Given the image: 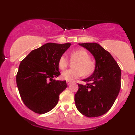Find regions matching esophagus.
<instances>
[{"mask_svg":"<svg viewBox=\"0 0 135 135\" xmlns=\"http://www.w3.org/2000/svg\"><path fill=\"white\" fill-rule=\"evenodd\" d=\"M67 84H68V85H69L71 84V82H69V81H67Z\"/></svg>","mask_w":135,"mask_h":135,"instance_id":"obj_1","label":"esophagus"}]
</instances>
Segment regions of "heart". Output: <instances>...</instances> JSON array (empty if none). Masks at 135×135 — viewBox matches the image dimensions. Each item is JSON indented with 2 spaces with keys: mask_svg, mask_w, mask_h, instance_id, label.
Wrapping results in <instances>:
<instances>
[{
  "mask_svg": "<svg viewBox=\"0 0 135 135\" xmlns=\"http://www.w3.org/2000/svg\"><path fill=\"white\" fill-rule=\"evenodd\" d=\"M90 56L85 49H79L74 50L70 55V58L72 61H75L73 67L74 69L65 70L61 74L62 80L73 82L79 77L84 75L91 74L95 71V61L90 58ZM69 60L65 54L61 55L59 59L58 65L60 69H63L69 64Z\"/></svg>",
  "mask_w": 135,
  "mask_h": 135,
  "instance_id": "obj_1",
  "label": "heart"
}]
</instances>
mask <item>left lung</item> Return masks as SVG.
Wrapping results in <instances>:
<instances>
[{"mask_svg":"<svg viewBox=\"0 0 135 135\" xmlns=\"http://www.w3.org/2000/svg\"><path fill=\"white\" fill-rule=\"evenodd\" d=\"M79 45L93 55L96 66L93 74L83 80L86 84H78L79 90L74 96L75 106L86 117H99L111 108L119 95L121 70L109 52L98 44Z\"/></svg>","mask_w":135,"mask_h":135,"instance_id":"8db88e82","label":"left lung"}]
</instances>
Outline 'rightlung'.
Instances as JSON below:
<instances>
[{"instance_id": "obj_1", "label": "right lung", "mask_w": 135, "mask_h": 135, "mask_svg": "<svg viewBox=\"0 0 135 135\" xmlns=\"http://www.w3.org/2000/svg\"><path fill=\"white\" fill-rule=\"evenodd\" d=\"M71 44L47 43L31 51L21 61L16 84L24 104L37 114H45L56 106L66 80H53L60 75L59 59Z\"/></svg>"}]
</instances>
